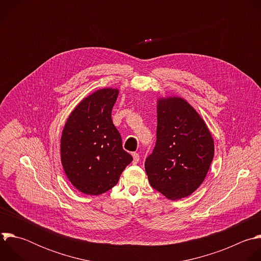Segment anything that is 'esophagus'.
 <instances>
[{"label":"esophagus","instance_id":"obj_1","mask_svg":"<svg viewBox=\"0 0 261 261\" xmlns=\"http://www.w3.org/2000/svg\"><path fill=\"white\" fill-rule=\"evenodd\" d=\"M133 159H134L133 164L137 165L139 163V161H140V155L138 153H133Z\"/></svg>","mask_w":261,"mask_h":261}]
</instances>
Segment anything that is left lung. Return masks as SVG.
Segmentation results:
<instances>
[{
  "label": "left lung",
  "instance_id": "1",
  "mask_svg": "<svg viewBox=\"0 0 261 261\" xmlns=\"http://www.w3.org/2000/svg\"><path fill=\"white\" fill-rule=\"evenodd\" d=\"M214 152L210 129L185 98H158L156 144L145 162L154 189L172 200L190 195L203 182Z\"/></svg>",
  "mask_w": 261,
  "mask_h": 261
}]
</instances>
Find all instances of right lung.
<instances>
[{"instance_id":"right-lung-1","label":"right lung","mask_w":261,"mask_h":261,"mask_svg":"<svg viewBox=\"0 0 261 261\" xmlns=\"http://www.w3.org/2000/svg\"><path fill=\"white\" fill-rule=\"evenodd\" d=\"M119 89L100 88L85 96L70 113L61 137V162L80 192L99 195L114 187L133 162L122 148L111 113Z\"/></svg>"}]
</instances>
